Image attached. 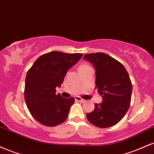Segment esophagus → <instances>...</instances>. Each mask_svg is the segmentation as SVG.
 Masks as SVG:
<instances>
[{"mask_svg":"<svg viewBox=\"0 0 154 154\" xmlns=\"http://www.w3.org/2000/svg\"><path fill=\"white\" fill-rule=\"evenodd\" d=\"M75 100L77 101L81 102V103H85V100L82 99V98L81 97H78V96H77V97H75Z\"/></svg>","mask_w":154,"mask_h":154,"instance_id":"1","label":"esophagus"}]
</instances>
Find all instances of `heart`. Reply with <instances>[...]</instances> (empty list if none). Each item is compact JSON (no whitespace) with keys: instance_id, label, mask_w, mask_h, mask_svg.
<instances>
[{"instance_id":"b5f03b06","label":"heart","mask_w":154,"mask_h":154,"mask_svg":"<svg viewBox=\"0 0 154 154\" xmlns=\"http://www.w3.org/2000/svg\"><path fill=\"white\" fill-rule=\"evenodd\" d=\"M88 66H89L88 64H81V65L79 66V69H83V68H85V67H88Z\"/></svg>"}]
</instances>
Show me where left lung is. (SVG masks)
Returning a JSON list of instances; mask_svg holds the SVG:
<instances>
[{"label":"left lung","instance_id":"left-lung-1","mask_svg":"<svg viewBox=\"0 0 154 154\" xmlns=\"http://www.w3.org/2000/svg\"><path fill=\"white\" fill-rule=\"evenodd\" d=\"M84 59L93 64L96 88L103 102L95 104V109L87 118L98 128L111 127L126 114L131 104L132 83L124 66L113 57L103 52L88 54Z\"/></svg>","mask_w":154,"mask_h":154}]
</instances>
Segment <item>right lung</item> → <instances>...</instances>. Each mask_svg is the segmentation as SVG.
<instances>
[{"label":"right lung","mask_w":154,"mask_h":154,"mask_svg":"<svg viewBox=\"0 0 154 154\" xmlns=\"http://www.w3.org/2000/svg\"><path fill=\"white\" fill-rule=\"evenodd\" d=\"M83 56L81 53L51 51L35 61L28 70L24 97L29 112L35 120L46 126L62 123L68 117L75 98H64L56 94L67 70Z\"/></svg>","instance_id":"1"}]
</instances>
